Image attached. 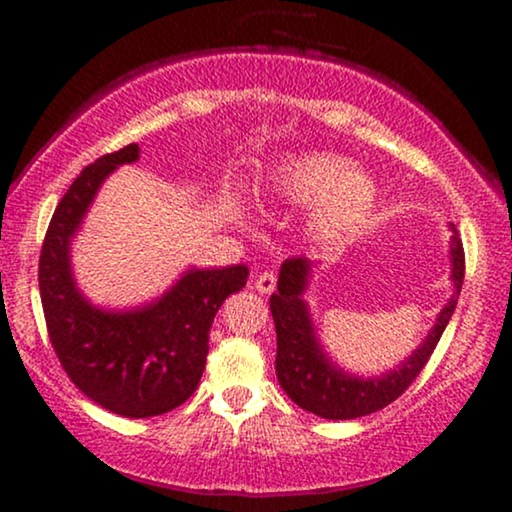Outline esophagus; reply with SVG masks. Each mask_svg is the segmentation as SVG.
Returning <instances> with one entry per match:
<instances>
[{"label":"esophagus","mask_w":512,"mask_h":512,"mask_svg":"<svg viewBox=\"0 0 512 512\" xmlns=\"http://www.w3.org/2000/svg\"><path fill=\"white\" fill-rule=\"evenodd\" d=\"M255 289L260 293H272L276 289V274L272 269H264L255 276Z\"/></svg>","instance_id":"esophagus-1"}]
</instances>
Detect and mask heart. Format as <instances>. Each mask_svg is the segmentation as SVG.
I'll list each match as a JSON object with an SVG mask.
<instances>
[{
  "label": "heart",
  "mask_w": 512,
  "mask_h": 512,
  "mask_svg": "<svg viewBox=\"0 0 512 512\" xmlns=\"http://www.w3.org/2000/svg\"><path fill=\"white\" fill-rule=\"evenodd\" d=\"M264 195L293 207L315 202L317 231L337 233L366 219L378 199V185L363 170L349 168L342 156L303 154L269 173Z\"/></svg>",
  "instance_id": "b5f03b06"
}]
</instances>
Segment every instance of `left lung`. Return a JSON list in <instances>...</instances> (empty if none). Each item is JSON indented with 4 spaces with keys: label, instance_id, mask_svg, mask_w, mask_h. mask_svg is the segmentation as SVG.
<instances>
[{
    "label": "left lung",
    "instance_id": "left-lung-1",
    "mask_svg": "<svg viewBox=\"0 0 512 512\" xmlns=\"http://www.w3.org/2000/svg\"><path fill=\"white\" fill-rule=\"evenodd\" d=\"M450 262L455 293L448 305L440 310L436 325L428 332L424 344L409 358H404L402 366L380 375V378L366 380L334 366L317 342L310 310L303 301L313 264L305 257H291L281 264L276 293L269 298V308H272L276 327V378L286 395L301 409L332 421L358 419V416L373 414V411L395 402L424 370L452 313H455L457 296H460L464 281V248L455 228H452L450 238Z\"/></svg>",
    "mask_w": 512,
    "mask_h": 512
}]
</instances>
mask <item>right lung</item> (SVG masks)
Instances as JSON below:
<instances>
[{
  "label": "right lung",
  "mask_w": 512,
  "mask_h": 512,
  "mask_svg": "<svg viewBox=\"0 0 512 512\" xmlns=\"http://www.w3.org/2000/svg\"><path fill=\"white\" fill-rule=\"evenodd\" d=\"M137 158L139 146L129 144L81 170L52 214L38 264L45 325L64 373L88 399L127 419L166 414L190 399L207 363L214 315L250 274L245 264L190 269L158 301L125 313L81 296L69 245L103 180Z\"/></svg>",
  "instance_id": "add662e5"
}]
</instances>
